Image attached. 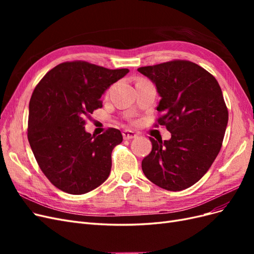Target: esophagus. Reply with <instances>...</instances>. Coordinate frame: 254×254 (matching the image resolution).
Returning a JSON list of instances; mask_svg holds the SVG:
<instances>
[{
  "instance_id": "esophagus-1",
  "label": "esophagus",
  "mask_w": 254,
  "mask_h": 254,
  "mask_svg": "<svg viewBox=\"0 0 254 254\" xmlns=\"http://www.w3.org/2000/svg\"><path fill=\"white\" fill-rule=\"evenodd\" d=\"M137 134L133 131H131V130H124L123 131V137H124L125 140H130V139H134V137H136Z\"/></svg>"
}]
</instances>
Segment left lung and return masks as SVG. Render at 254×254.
<instances>
[{"instance_id":"1","label":"left lung","mask_w":254,"mask_h":254,"mask_svg":"<svg viewBox=\"0 0 254 254\" xmlns=\"http://www.w3.org/2000/svg\"><path fill=\"white\" fill-rule=\"evenodd\" d=\"M156 84L161 96L156 126L172 133L168 141L152 137L142 161L144 175L167 190L193 186L209 171L221 148L229 113L217 80L200 65L172 60L137 68Z\"/></svg>"}]
</instances>
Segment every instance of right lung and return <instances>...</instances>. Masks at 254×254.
<instances>
[{"label":"right lung","mask_w":254,"mask_h":254,"mask_svg":"<svg viewBox=\"0 0 254 254\" xmlns=\"http://www.w3.org/2000/svg\"><path fill=\"white\" fill-rule=\"evenodd\" d=\"M129 72L76 60L56 65L37 84L29 101L27 137L40 170L53 186L81 195L109 177L119 129L91 135L84 118L102 108L101 97Z\"/></svg>","instance_id":"right-lung-1"}]
</instances>
